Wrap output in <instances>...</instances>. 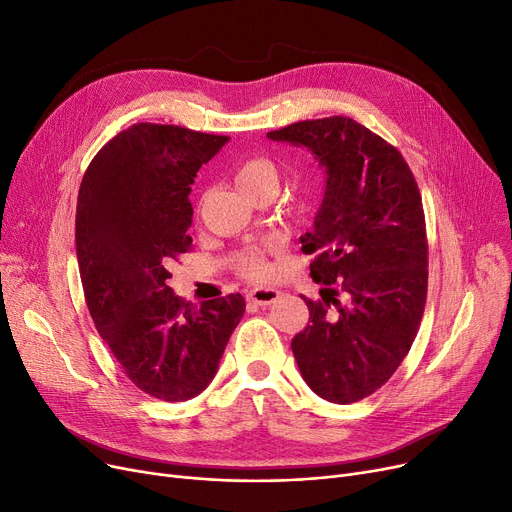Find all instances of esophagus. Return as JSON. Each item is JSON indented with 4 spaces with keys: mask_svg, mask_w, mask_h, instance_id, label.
Returning a JSON list of instances; mask_svg holds the SVG:
<instances>
[{
    "mask_svg": "<svg viewBox=\"0 0 512 512\" xmlns=\"http://www.w3.org/2000/svg\"><path fill=\"white\" fill-rule=\"evenodd\" d=\"M281 291L273 287H254L248 291V300L254 302L256 306H271L275 300H279Z\"/></svg>",
    "mask_w": 512,
    "mask_h": 512,
    "instance_id": "esophagus-1",
    "label": "esophagus"
}]
</instances>
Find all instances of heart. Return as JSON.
I'll return each instance as SVG.
<instances>
[{
  "instance_id": "obj_1",
  "label": "heart",
  "mask_w": 512,
  "mask_h": 512,
  "mask_svg": "<svg viewBox=\"0 0 512 512\" xmlns=\"http://www.w3.org/2000/svg\"><path fill=\"white\" fill-rule=\"evenodd\" d=\"M233 181L243 196H254V193L262 189L277 191L279 170L273 160L258 156V158L241 162L235 168ZM235 266L243 277H250V279H262L269 275V262H266V252L262 248H248L239 252L235 258Z\"/></svg>"
}]
</instances>
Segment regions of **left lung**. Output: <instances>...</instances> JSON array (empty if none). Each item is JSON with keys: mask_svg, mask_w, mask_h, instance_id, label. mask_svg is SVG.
<instances>
[{"mask_svg": "<svg viewBox=\"0 0 512 512\" xmlns=\"http://www.w3.org/2000/svg\"><path fill=\"white\" fill-rule=\"evenodd\" d=\"M266 137L304 145L327 173L314 229L300 241L314 256L310 277L339 289H321L319 302L304 298L310 319L291 350L316 396L358 402L396 373L423 319L427 231L417 181L394 145L348 116L302 120Z\"/></svg>", "mask_w": 512, "mask_h": 512, "instance_id": "left-lung-1", "label": "left lung"}]
</instances>
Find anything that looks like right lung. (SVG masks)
Segmentation results:
<instances>
[{
	"label": "right lung",
	"instance_id": "add662e5",
	"mask_svg": "<svg viewBox=\"0 0 512 512\" xmlns=\"http://www.w3.org/2000/svg\"><path fill=\"white\" fill-rule=\"evenodd\" d=\"M225 135L139 123L85 170L77 260L97 333L127 377L152 398L183 402L208 387L246 312L241 294L200 308L168 287V266L191 248L189 191Z\"/></svg>",
	"mask_w": 512,
	"mask_h": 512
}]
</instances>
